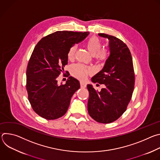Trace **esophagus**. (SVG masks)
Listing matches in <instances>:
<instances>
[{
	"label": "esophagus",
	"mask_w": 160,
	"mask_h": 160,
	"mask_svg": "<svg viewBox=\"0 0 160 160\" xmlns=\"http://www.w3.org/2000/svg\"><path fill=\"white\" fill-rule=\"evenodd\" d=\"M86 86H87V84H86L85 83L82 82H80V87H81L82 88H85Z\"/></svg>",
	"instance_id": "obj_1"
}]
</instances>
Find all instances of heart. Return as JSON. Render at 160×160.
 <instances>
[{
  "instance_id": "heart-1",
  "label": "heart",
  "mask_w": 160,
  "mask_h": 160,
  "mask_svg": "<svg viewBox=\"0 0 160 160\" xmlns=\"http://www.w3.org/2000/svg\"><path fill=\"white\" fill-rule=\"evenodd\" d=\"M86 46L98 62H104L108 59L109 54V51L107 49H101L102 46V42L97 37L89 38L86 42ZM76 51L77 46L73 45L68 52V58L72 60L75 57ZM71 73L74 77L80 80H84L88 75L92 73V70L83 64H76L72 67Z\"/></svg>"
}]
</instances>
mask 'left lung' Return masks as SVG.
<instances>
[{
  "label": "left lung",
  "instance_id": "1",
  "mask_svg": "<svg viewBox=\"0 0 160 160\" xmlns=\"http://www.w3.org/2000/svg\"><path fill=\"white\" fill-rule=\"evenodd\" d=\"M100 37L109 41L110 55L102 70L94 76V83L104 84L100 92L87 85L89 115L101 123H110L118 119L126 111L135 84V74L131 53L120 39L105 33Z\"/></svg>",
  "mask_w": 160,
  "mask_h": 160
}]
</instances>
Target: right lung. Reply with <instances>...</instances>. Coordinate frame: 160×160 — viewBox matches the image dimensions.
<instances>
[{
    "mask_svg": "<svg viewBox=\"0 0 160 160\" xmlns=\"http://www.w3.org/2000/svg\"><path fill=\"white\" fill-rule=\"evenodd\" d=\"M88 33L57 31L36 45L27 66L26 88L29 102L40 117L55 120L66 112L80 82L70 77L65 84L59 85L57 78L68 64V51Z\"/></svg>",
    "mask_w": 160,
    "mask_h": 160,
    "instance_id": "1",
    "label": "right lung"
}]
</instances>
